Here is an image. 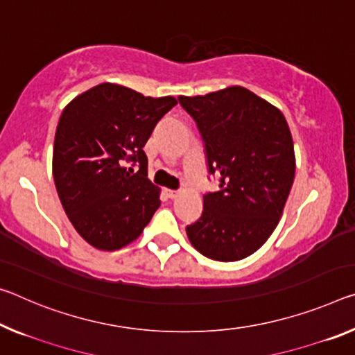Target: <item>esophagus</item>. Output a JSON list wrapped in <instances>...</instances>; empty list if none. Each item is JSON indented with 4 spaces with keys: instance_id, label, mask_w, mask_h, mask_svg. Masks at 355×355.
I'll return each mask as SVG.
<instances>
[{
    "instance_id": "esophagus-1",
    "label": "esophagus",
    "mask_w": 355,
    "mask_h": 355,
    "mask_svg": "<svg viewBox=\"0 0 355 355\" xmlns=\"http://www.w3.org/2000/svg\"><path fill=\"white\" fill-rule=\"evenodd\" d=\"M166 196L168 199H175L177 196H178V191H175V189H166Z\"/></svg>"
}]
</instances>
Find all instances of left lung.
I'll return each instance as SVG.
<instances>
[{"label": "left lung", "instance_id": "left-lung-1", "mask_svg": "<svg viewBox=\"0 0 355 355\" xmlns=\"http://www.w3.org/2000/svg\"><path fill=\"white\" fill-rule=\"evenodd\" d=\"M205 144L219 191L187 227L191 245L213 261L251 256L278 226L295 175L291 129L277 107L243 87L178 96Z\"/></svg>", "mask_w": 355, "mask_h": 355}]
</instances>
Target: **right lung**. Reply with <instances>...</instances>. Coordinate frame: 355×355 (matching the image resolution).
<instances>
[{
  "label": "right lung",
  "instance_id": "obj_1",
  "mask_svg": "<svg viewBox=\"0 0 355 355\" xmlns=\"http://www.w3.org/2000/svg\"><path fill=\"white\" fill-rule=\"evenodd\" d=\"M177 99L101 83L64 107L55 132L53 180L78 235L101 251L136 240L161 205L144 147ZM139 165L133 173L128 166Z\"/></svg>",
  "mask_w": 355,
  "mask_h": 355
}]
</instances>
